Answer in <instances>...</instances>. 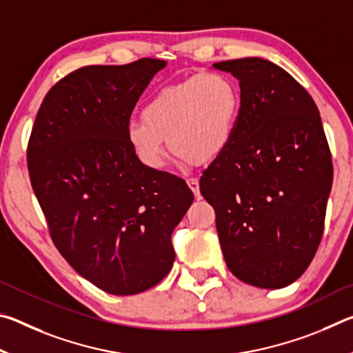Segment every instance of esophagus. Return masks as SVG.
Masks as SVG:
<instances>
[{
	"instance_id": "esophagus-1",
	"label": "esophagus",
	"mask_w": 353,
	"mask_h": 353,
	"mask_svg": "<svg viewBox=\"0 0 353 353\" xmlns=\"http://www.w3.org/2000/svg\"><path fill=\"white\" fill-rule=\"evenodd\" d=\"M187 183H188L190 190L194 193L196 198H199V181H198V179L190 177V179H187Z\"/></svg>"
}]
</instances>
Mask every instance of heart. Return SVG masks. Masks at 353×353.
<instances>
[{"label":"heart","instance_id":"obj_1","mask_svg":"<svg viewBox=\"0 0 353 353\" xmlns=\"http://www.w3.org/2000/svg\"><path fill=\"white\" fill-rule=\"evenodd\" d=\"M240 115L241 93L230 77L196 74L155 93L143 107L141 119L129 121L126 139L149 170L165 166V139L176 155L208 163L230 146Z\"/></svg>","mask_w":353,"mask_h":353}]
</instances>
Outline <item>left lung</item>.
Listing matches in <instances>:
<instances>
[{"label":"left lung","instance_id":"left-lung-1","mask_svg":"<svg viewBox=\"0 0 353 353\" xmlns=\"http://www.w3.org/2000/svg\"><path fill=\"white\" fill-rule=\"evenodd\" d=\"M240 81L230 146L201 177L225 265L236 279L277 290L302 276L319 248L333 163L310 93L260 57L213 63Z\"/></svg>","mask_w":353,"mask_h":353}]
</instances>
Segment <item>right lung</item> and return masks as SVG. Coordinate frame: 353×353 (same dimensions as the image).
<instances>
[{"mask_svg": "<svg viewBox=\"0 0 353 353\" xmlns=\"http://www.w3.org/2000/svg\"><path fill=\"white\" fill-rule=\"evenodd\" d=\"M166 62L90 65L62 77L41 103L28 170L51 240L83 279L139 294L171 271V235L193 202L181 177L149 170L126 139L137 101Z\"/></svg>", "mask_w": 353, "mask_h": 353, "instance_id": "1", "label": "right lung"}]
</instances>
